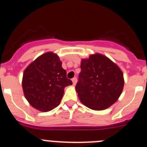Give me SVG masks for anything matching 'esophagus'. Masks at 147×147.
Masks as SVG:
<instances>
[{
  "label": "esophagus",
  "instance_id": "34e87169",
  "mask_svg": "<svg viewBox=\"0 0 147 147\" xmlns=\"http://www.w3.org/2000/svg\"><path fill=\"white\" fill-rule=\"evenodd\" d=\"M72 82H73V85H75L76 84V82H77V79H76V77L73 78V79H72Z\"/></svg>",
  "mask_w": 147,
  "mask_h": 147
}]
</instances>
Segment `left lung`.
Here are the masks:
<instances>
[{"mask_svg": "<svg viewBox=\"0 0 147 147\" xmlns=\"http://www.w3.org/2000/svg\"><path fill=\"white\" fill-rule=\"evenodd\" d=\"M81 72L76 91L82 103L94 110H103L113 105L124 88L123 73L107 57L91 54L82 59Z\"/></svg>", "mask_w": 147, "mask_h": 147, "instance_id": "left-lung-1", "label": "left lung"}]
</instances>
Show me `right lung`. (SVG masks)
Masks as SVG:
<instances>
[{"label": "right lung", "instance_id": "1", "mask_svg": "<svg viewBox=\"0 0 147 147\" xmlns=\"http://www.w3.org/2000/svg\"><path fill=\"white\" fill-rule=\"evenodd\" d=\"M72 85L62 67L59 57L53 52L42 54L23 72L22 87L26 98L37 110L48 112L57 107L64 89Z\"/></svg>", "mask_w": 147, "mask_h": 147}]
</instances>
